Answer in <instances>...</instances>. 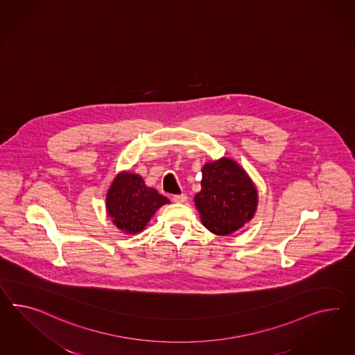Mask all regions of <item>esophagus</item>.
Returning <instances> with one entry per match:
<instances>
[{"mask_svg":"<svg viewBox=\"0 0 355 355\" xmlns=\"http://www.w3.org/2000/svg\"><path fill=\"white\" fill-rule=\"evenodd\" d=\"M173 200L176 203H182V202L187 200V196L185 194H175V196H173Z\"/></svg>","mask_w":355,"mask_h":355,"instance_id":"34e87169","label":"esophagus"}]
</instances>
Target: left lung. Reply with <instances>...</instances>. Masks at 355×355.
Wrapping results in <instances>:
<instances>
[{"label":"left lung","mask_w":355,"mask_h":355,"mask_svg":"<svg viewBox=\"0 0 355 355\" xmlns=\"http://www.w3.org/2000/svg\"><path fill=\"white\" fill-rule=\"evenodd\" d=\"M200 185L194 202L203 225L214 234H232L254 216L257 191L234 161L221 158L205 164Z\"/></svg>","instance_id":"1"}]
</instances>
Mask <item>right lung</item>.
Instances as JSON below:
<instances>
[{"label": "right lung", "mask_w": 355, "mask_h": 355, "mask_svg": "<svg viewBox=\"0 0 355 355\" xmlns=\"http://www.w3.org/2000/svg\"><path fill=\"white\" fill-rule=\"evenodd\" d=\"M168 200L144 185L135 173H119L107 196V209L113 223L126 233L141 232L155 211Z\"/></svg>", "instance_id": "add662e5"}]
</instances>
